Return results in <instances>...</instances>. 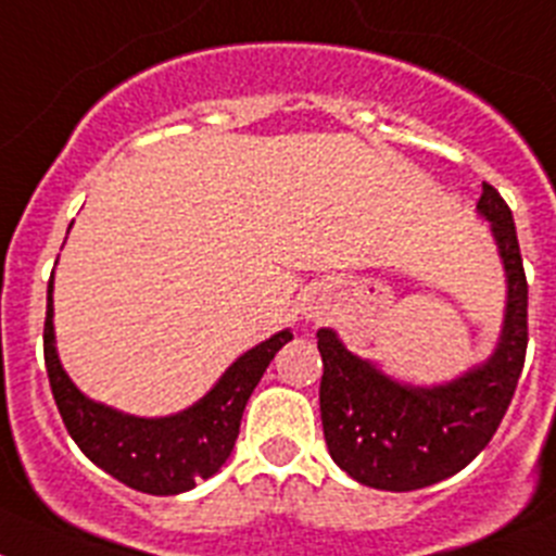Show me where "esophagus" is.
Masks as SVG:
<instances>
[{
    "label": "esophagus",
    "mask_w": 556,
    "mask_h": 556,
    "mask_svg": "<svg viewBox=\"0 0 556 556\" xmlns=\"http://www.w3.org/2000/svg\"><path fill=\"white\" fill-rule=\"evenodd\" d=\"M320 315H326V304L324 302H307L304 304V318H309V320H318Z\"/></svg>",
    "instance_id": "obj_1"
}]
</instances>
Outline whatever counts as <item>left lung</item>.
<instances>
[{"label": "left lung", "instance_id": "obj_1", "mask_svg": "<svg viewBox=\"0 0 556 556\" xmlns=\"http://www.w3.org/2000/svg\"><path fill=\"white\" fill-rule=\"evenodd\" d=\"M477 214L491 225L507 282L505 318L489 359L453 381L417 387L351 354L334 329H318L326 447L362 485L414 491L458 475L491 442L510 406L527 354V277L510 207L494 186L482 184Z\"/></svg>", "mask_w": 556, "mask_h": 556}]
</instances>
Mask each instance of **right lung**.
Listing matches in <instances>:
<instances>
[{
	"label": "right lung",
	"instance_id": "1",
	"mask_svg": "<svg viewBox=\"0 0 556 556\" xmlns=\"http://www.w3.org/2000/svg\"><path fill=\"white\" fill-rule=\"evenodd\" d=\"M288 340H293V331L282 329L257 342L184 412L137 417L92 401L71 381L56 354L54 279L49 282L43 354L62 422L92 464L142 494H184L194 489L197 480H207L222 469L236 447L249 395Z\"/></svg>",
	"mask_w": 556,
	"mask_h": 556
}]
</instances>
